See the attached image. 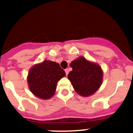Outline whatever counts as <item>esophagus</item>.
Listing matches in <instances>:
<instances>
[{
	"mask_svg": "<svg viewBox=\"0 0 133 133\" xmlns=\"http://www.w3.org/2000/svg\"><path fill=\"white\" fill-rule=\"evenodd\" d=\"M64 71H65L66 75H68V74H69V69H65V70H64Z\"/></svg>",
	"mask_w": 133,
	"mask_h": 133,
	"instance_id": "1",
	"label": "esophagus"
}]
</instances>
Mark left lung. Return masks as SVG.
Masks as SVG:
<instances>
[{"mask_svg": "<svg viewBox=\"0 0 133 133\" xmlns=\"http://www.w3.org/2000/svg\"><path fill=\"white\" fill-rule=\"evenodd\" d=\"M72 68L68 75L75 91L83 97L93 95L103 83V72L98 64L87 61L81 56L72 61Z\"/></svg>", "mask_w": 133, "mask_h": 133, "instance_id": "obj_1", "label": "left lung"}]
</instances>
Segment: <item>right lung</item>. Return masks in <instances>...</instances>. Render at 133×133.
Masks as SVG:
<instances>
[{"mask_svg":"<svg viewBox=\"0 0 133 133\" xmlns=\"http://www.w3.org/2000/svg\"><path fill=\"white\" fill-rule=\"evenodd\" d=\"M65 75L58 63L45 60L30 69L27 81L35 96L41 99H49L55 94L58 81Z\"/></svg>","mask_w":133,"mask_h":133,"instance_id":"1","label":"right lung"}]
</instances>
